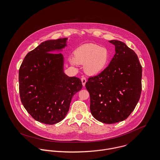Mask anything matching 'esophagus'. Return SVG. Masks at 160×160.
Returning <instances> with one entry per match:
<instances>
[{"instance_id": "obj_1", "label": "esophagus", "mask_w": 160, "mask_h": 160, "mask_svg": "<svg viewBox=\"0 0 160 160\" xmlns=\"http://www.w3.org/2000/svg\"><path fill=\"white\" fill-rule=\"evenodd\" d=\"M81 80H82V85H83V86L84 87V86L85 85V83H86V82H87V80H86V78H85V77H82V78H81Z\"/></svg>"}]
</instances>
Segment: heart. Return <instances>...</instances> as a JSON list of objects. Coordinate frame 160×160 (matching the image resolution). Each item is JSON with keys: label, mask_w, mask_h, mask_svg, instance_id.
I'll return each mask as SVG.
<instances>
[{"label": "heart", "mask_w": 160, "mask_h": 160, "mask_svg": "<svg viewBox=\"0 0 160 160\" xmlns=\"http://www.w3.org/2000/svg\"><path fill=\"white\" fill-rule=\"evenodd\" d=\"M70 62L76 66L84 64L85 72L91 76L101 73L107 68L110 61L109 50L94 43H88L81 45L74 51V56L69 58Z\"/></svg>", "instance_id": "heart-1"}]
</instances>
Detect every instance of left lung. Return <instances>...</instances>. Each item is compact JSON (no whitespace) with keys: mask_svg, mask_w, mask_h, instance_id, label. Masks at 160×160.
Here are the masks:
<instances>
[{"mask_svg":"<svg viewBox=\"0 0 160 160\" xmlns=\"http://www.w3.org/2000/svg\"><path fill=\"white\" fill-rule=\"evenodd\" d=\"M115 54L108 66L85 83L90 109L98 121L107 124L127 119L138 104L142 90V66L135 52L123 42L112 40Z\"/></svg>","mask_w":160,"mask_h":160,"instance_id":"1","label":"left lung"}]
</instances>
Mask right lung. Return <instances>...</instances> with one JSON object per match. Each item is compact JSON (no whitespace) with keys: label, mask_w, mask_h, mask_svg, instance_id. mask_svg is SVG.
Here are the masks:
<instances>
[{"label":"right lung","mask_w":160,"mask_h":160,"mask_svg":"<svg viewBox=\"0 0 160 160\" xmlns=\"http://www.w3.org/2000/svg\"><path fill=\"white\" fill-rule=\"evenodd\" d=\"M68 38L42 42L28 52L19 70L21 101L35 120L53 125L62 120L73 96L82 88L80 79L64 72Z\"/></svg>","instance_id":"obj_1"}]
</instances>
